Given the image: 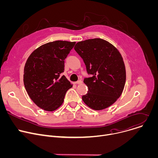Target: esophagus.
Wrapping results in <instances>:
<instances>
[{
  "mask_svg": "<svg viewBox=\"0 0 158 158\" xmlns=\"http://www.w3.org/2000/svg\"><path fill=\"white\" fill-rule=\"evenodd\" d=\"M82 81L81 80H79V81H77L76 82H75V84H82Z\"/></svg>",
  "mask_w": 158,
  "mask_h": 158,
  "instance_id": "esophagus-1",
  "label": "esophagus"
}]
</instances>
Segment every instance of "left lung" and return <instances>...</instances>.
Segmentation results:
<instances>
[{"instance_id":"obj_1","label":"left lung","mask_w":158,"mask_h":158,"mask_svg":"<svg viewBox=\"0 0 158 158\" xmlns=\"http://www.w3.org/2000/svg\"><path fill=\"white\" fill-rule=\"evenodd\" d=\"M75 51L83 59L91 77L84 82L88 92L82 98L94 110L106 109L121 95L126 82V69L118 49L102 39H92L77 42Z\"/></svg>"}]
</instances>
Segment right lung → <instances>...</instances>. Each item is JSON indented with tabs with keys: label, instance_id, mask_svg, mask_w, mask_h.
<instances>
[{
	"label": "right lung",
	"instance_id": "add662e5",
	"mask_svg": "<svg viewBox=\"0 0 158 158\" xmlns=\"http://www.w3.org/2000/svg\"><path fill=\"white\" fill-rule=\"evenodd\" d=\"M75 44L65 40L47 43L35 50L26 61L25 88L33 102L45 110L59 108L67 90L73 87L61 73L64 71V60Z\"/></svg>",
	"mask_w": 158,
	"mask_h": 158
}]
</instances>
